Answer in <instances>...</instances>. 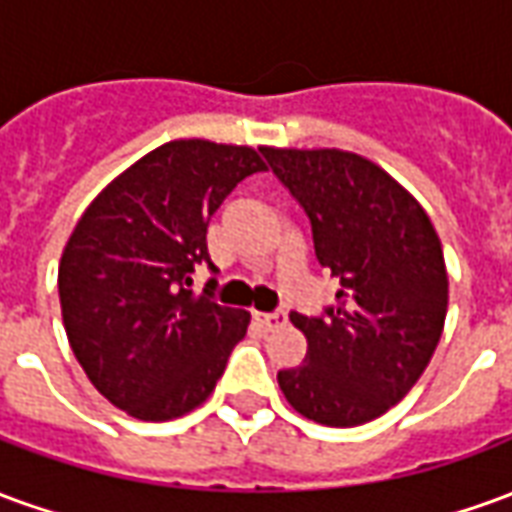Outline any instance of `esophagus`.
Listing matches in <instances>:
<instances>
[{
	"mask_svg": "<svg viewBox=\"0 0 512 512\" xmlns=\"http://www.w3.org/2000/svg\"><path fill=\"white\" fill-rule=\"evenodd\" d=\"M255 323L260 329L271 332V329H277V326L285 323V315H282V312H255Z\"/></svg>",
	"mask_w": 512,
	"mask_h": 512,
	"instance_id": "obj_1",
	"label": "esophagus"
}]
</instances>
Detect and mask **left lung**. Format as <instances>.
Wrapping results in <instances>:
<instances>
[{"label": "left lung", "mask_w": 512, "mask_h": 512, "mask_svg": "<svg viewBox=\"0 0 512 512\" xmlns=\"http://www.w3.org/2000/svg\"><path fill=\"white\" fill-rule=\"evenodd\" d=\"M312 222L321 266L340 279L326 318L293 312L304 365L279 370L301 417L354 428L411 392L444 332L450 282L436 227L376 161L340 147H260Z\"/></svg>", "instance_id": "left-lung-1"}]
</instances>
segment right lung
Instances as JSON below:
<instances>
[{
  "instance_id": "right-lung-1",
  "label": "right lung",
  "mask_w": 512,
  "mask_h": 512,
  "mask_svg": "<svg viewBox=\"0 0 512 512\" xmlns=\"http://www.w3.org/2000/svg\"><path fill=\"white\" fill-rule=\"evenodd\" d=\"M260 150L175 139L120 172L73 227L57 285L73 356L112 406L167 422L202 406L249 312L189 290L208 222Z\"/></svg>"
}]
</instances>
